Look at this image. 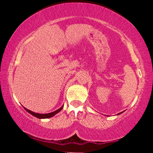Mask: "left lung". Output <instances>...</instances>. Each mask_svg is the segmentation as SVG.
<instances>
[{
  "instance_id": "8db88e82",
  "label": "left lung",
  "mask_w": 153,
  "mask_h": 153,
  "mask_svg": "<svg viewBox=\"0 0 153 153\" xmlns=\"http://www.w3.org/2000/svg\"><path fill=\"white\" fill-rule=\"evenodd\" d=\"M119 114H121V113H119Z\"/></svg>"
}]
</instances>
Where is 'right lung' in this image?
<instances>
[{
	"label": "right lung",
	"instance_id": "1",
	"mask_svg": "<svg viewBox=\"0 0 153 153\" xmlns=\"http://www.w3.org/2000/svg\"><path fill=\"white\" fill-rule=\"evenodd\" d=\"M63 106L61 107L60 108H59V109H57V111H53L52 112V113H50V114H38V113H34V112L33 111H31L30 110H28L27 108H25V110L27 112H29V114H31V115H33L34 117H36V118H39V119H47V118H50V117H53L56 114H57L58 112L60 111L62 109Z\"/></svg>",
	"mask_w": 153,
	"mask_h": 153
}]
</instances>
